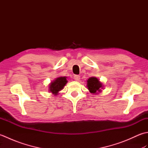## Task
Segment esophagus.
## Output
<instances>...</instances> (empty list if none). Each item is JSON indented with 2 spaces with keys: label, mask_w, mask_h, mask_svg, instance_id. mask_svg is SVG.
<instances>
[{
  "label": "esophagus",
  "mask_w": 148,
  "mask_h": 148,
  "mask_svg": "<svg viewBox=\"0 0 148 148\" xmlns=\"http://www.w3.org/2000/svg\"><path fill=\"white\" fill-rule=\"evenodd\" d=\"M74 79L75 81H79L80 79V76H79V75H75V76H74Z\"/></svg>",
  "instance_id": "obj_1"
}]
</instances>
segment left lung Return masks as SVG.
Returning a JSON list of instances; mask_svg holds the SVG:
<instances>
[{"label": "left lung", "instance_id": "obj_1", "mask_svg": "<svg viewBox=\"0 0 148 148\" xmlns=\"http://www.w3.org/2000/svg\"><path fill=\"white\" fill-rule=\"evenodd\" d=\"M87 87L90 93H98L101 92L103 85L97 77H91L87 80Z\"/></svg>", "mask_w": 148, "mask_h": 148}]
</instances>
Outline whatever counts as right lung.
<instances>
[{"label": "right lung", "instance_id": "1", "mask_svg": "<svg viewBox=\"0 0 148 148\" xmlns=\"http://www.w3.org/2000/svg\"><path fill=\"white\" fill-rule=\"evenodd\" d=\"M67 83V77H59L51 82L49 84V90L55 95L58 94L60 91H61L64 88V86Z\"/></svg>", "mask_w": 148, "mask_h": 148}]
</instances>
